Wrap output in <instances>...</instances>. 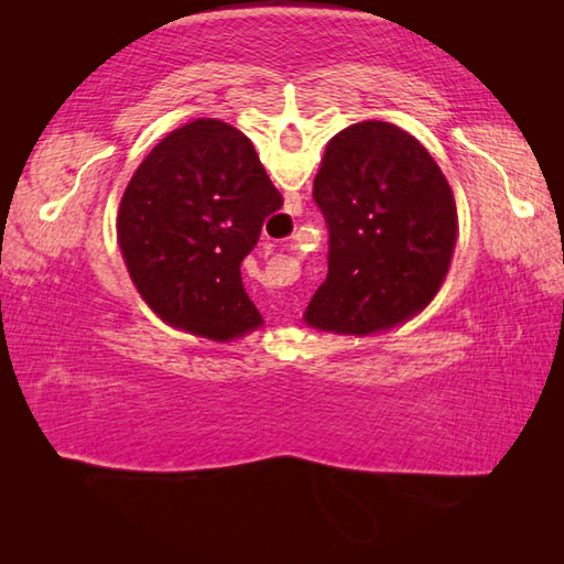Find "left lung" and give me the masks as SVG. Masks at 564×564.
I'll return each instance as SVG.
<instances>
[{"label": "left lung", "instance_id": "obj_1", "mask_svg": "<svg viewBox=\"0 0 564 564\" xmlns=\"http://www.w3.org/2000/svg\"><path fill=\"white\" fill-rule=\"evenodd\" d=\"M313 202L328 226V275L305 308L308 326L368 336L431 303L451 269L457 212L415 137L388 121L343 129L323 154Z\"/></svg>", "mask_w": 564, "mask_h": 564}]
</instances>
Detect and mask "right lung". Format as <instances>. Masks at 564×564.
Masks as SVG:
<instances>
[{
  "label": "right lung",
  "instance_id": "obj_1",
  "mask_svg": "<svg viewBox=\"0 0 564 564\" xmlns=\"http://www.w3.org/2000/svg\"><path fill=\"white\" fill-rule=\"evenodd\" d=\"M273 198L283 196L231 123L196 119L161 139L123 191L117 226L151 311L214 340L259 328L241 261L259 243Z\"/></svg>",
  "mask_w": 564,
  "mask_h": 564
}]
</instances>
